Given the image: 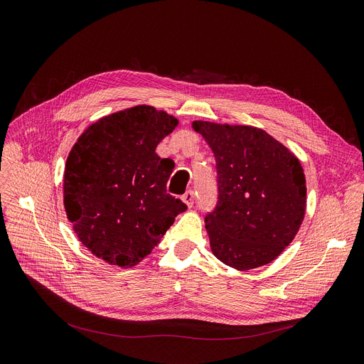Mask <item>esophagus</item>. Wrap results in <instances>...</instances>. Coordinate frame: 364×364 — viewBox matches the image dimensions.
<instances>
[{
  "label": "esophagus",
  "instance_id": "esophagus-1",
  "mask_svg": "<svg viewBox=\"0 0 364 364\" xmlns=\"http://www.w3.org/2000/svg\"><path fill=\"white\" fill-rule=\"evenodd\" d=\"M183 202L187 205L188 208L193 207V203H195V193H193V191H187V192L183 195Z\"/></svg>",
  "mask_w": 364,
  "mask_h": 364
}]
</instances>
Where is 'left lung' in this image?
Instances as JSON below:
<instances>
[{"label":"left lung","instance_id":"left-lung-1","mask_svg":"<svg viewBox=\"0 0 364 364\" xmlns=\"http://www.w3.org/2000/svg\"><path fill=\"white\" fill-rule=\"evenodd\" d=\"M211 147L218 200L205 217L213 255L238 271L275 260L302 225L306 181L297 157L263 129L195 120Z\"/></svg>","mask_w":364,"mask_h":364}]
</instances>
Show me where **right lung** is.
<instances>
[{
  "instance_id": "add662e5",
  "label": "right lung",
  "mask_w": 364,
  "mask_h": 364,
  "mask_svg": "<svg viewBox=\"0 0 364 364\" xmlns=\"http://www.w3.org/2000/svg\"><path fill=\"white\" fill-rule=\"evenodd\" d=\"M178 120L135 105L92 123L73 146L64 172V207L80 242L104 262L132 267L187 210L166 193L173 168L156 154Z\"/></svg>"
}]
</instances>
